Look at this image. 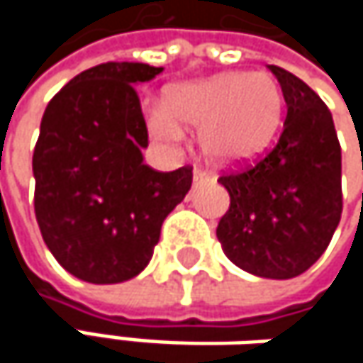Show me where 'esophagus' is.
<instances>
[{"mask_svg":"<svg viewBox=\"0 0 363 363\" xmlns=\"http://www.w3.org/2000/svg\"><path fill=\"white\" fill-rule=\"evenodd\" d=\"M208 181V174L206 172H201V170H195L193 172V184H201V182Z\"/></svg>","mask_w":363,"mask_h":363,"instance_id":"obj_1","label":"esophagus"}]
</instances>
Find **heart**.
<instances>
[{"label":"heart","instance_id":"heart-1","mask_svg":"<svg viewBox=\"0 0 363 363\" xmlns=\"http://www.w3.org/2000/svg\"><path fill=\"white\" fill-rule=\"evenodd\" d=\"M284 111L281 88L269 73H220L174 86L166 105L145 107L149 134L162 145H177L182 125L199 130L203 155L220 166H235L262 153L273 140Z\"/></svg>","mask_w":363,"mask_h":363}]
</instances>
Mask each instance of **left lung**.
Returning <instances> with one entry per match:
<instances>
[{"mask_svg": "<svg viewBox=\"0 0 363 363\" xmlns=\"http://www.w3.org/2000/svg\"><path fill=\"white\" fill-rule=\"evenodd\" d=\"M269 71L288 107L284 132L254 166L218 179L231 203L216 238L240 269L290 279L324 254L338 227L340 145L324 101L290 71L275 65Z\"/></svg>", "mask_w": 363, "mask_h": 363, "instance_id": "8db88e82", "label": "left lung"}]
</instances>
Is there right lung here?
<instances>
[{
    "instance_id": "right-lung-1",
    "label": "right lung",
    "mask_w": 363,
    "mask_h": 363,
    "mask_svg": "<svg viewBox=\"0 0 363 363\" xmlns=\"http://www.w3.org/2000/svg\"><path fill=\"white\" fill-rule=\"evenodd\" d=\"M162 67L105 62L45 107L33 151L35 216L54 258L88 284H119L151 260L164 218L191 189L189 166L157 172L136 94Z\"/></svg>"
}]
</instances>
